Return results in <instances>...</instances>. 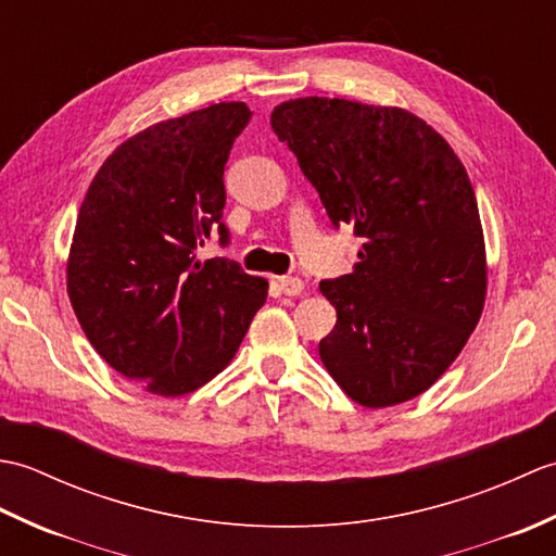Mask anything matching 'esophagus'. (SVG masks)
<instances>
[{"label":"esophagus","instance_id":"esophagus-1","mask_svg":"<svg viewBox=\"0 0 556 556\" xmlns=\"http://www.w3.org/2000/svg\"><path fill=\"white\" fill-rule=\"evenodd\" d=\"M279 289L285 291L287 296H299V293L305 289V285L299 277H279Z\"/></svg>","mask_w":556,"mask_h":556}]
</instances>
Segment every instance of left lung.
Returning a JSON list of instances; mask_svg holds the SVG:
<instances>
[{"instance_id": "8db88e82", "label": "left lung", "mask_w": 556, "mask_h": 556, "mask_svg": "<svg viewBox=\"0 0 556 556\" xmlns=\"http://www.w3.org/2000/svg\"><path fill=\"white\" fill-rule=\"evenodd\" d=\"M269 124L334 227L349 224L363 241L351 275L320 281L337 308L320 341L327 372L365 408L416 399L485 308V236L466 167L401 108L296 98L277 104Z\"/></svg>"}]
</instances>
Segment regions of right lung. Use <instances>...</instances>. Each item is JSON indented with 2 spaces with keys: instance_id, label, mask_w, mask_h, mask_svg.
<instances>
[{
  "instance_id": "right-lung-1",
  "label": "right lung",
  "mask_w": 556,
  "mask_h": 556,
  "mask_svg": "<svg viewBox=\"0 0 556 556\" xmlns=\"http://www.w3.org/2000/svg\"><path fill=\"white\" fill-rule=\"evenodd\" d=\"M251 119L219 102L152 124L102 162L78 210L66 291L88 341L150 394L219 375L267 301V279L195 248L222 219L224 164Z\"/></svg>"
}]
</instances>
